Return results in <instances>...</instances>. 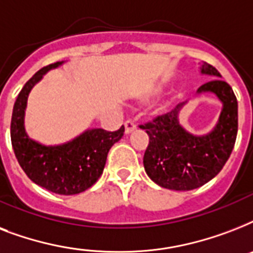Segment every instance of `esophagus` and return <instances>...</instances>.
I'll return each instance as SVG.
<instances>
[{
	"label": "esophagus",
	"instance_id": "obj_1",
	"mask_svg": "<svg viewBox=\"0 0 253 253\" xmlns=\"http://www.w3.org/2000/svg\"><path fill=\"white\" fill-rule=\"evenodd\" d=\"M135 130H136V125L132 121H126L125 122V131H126V134H131Z\"/></svg>",
	"mask_w": 253,
	"mask_h": 253
}]
</instances>
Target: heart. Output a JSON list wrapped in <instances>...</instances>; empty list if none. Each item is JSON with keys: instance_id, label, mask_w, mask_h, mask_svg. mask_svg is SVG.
Here are the masks:
<instances>
[{"instance_id": "heart-1", "label": "heart", "mask_w": 253, "mask_h": 253, "mask_svg": "<svg viewBox=\"0 0 253 253\" xmlns=\"http://www.w3.org/2000/svg\"><path fill=\"white\" fill-rule=\"evenodd\" d=\"M160 90H162V87H160V86L152 87L151 90H148V93L146 94V97H147V98H150V97H154V95L159 94V93H160Z\"/></svg>"}]
</instances>
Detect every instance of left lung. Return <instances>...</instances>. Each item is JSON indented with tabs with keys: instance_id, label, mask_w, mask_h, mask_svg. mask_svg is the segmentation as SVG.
<instances>
[{
	"instance_id": "8db88e82",
	"label": "left lung",
	"mask_w": 253,
	"mask_h": 253,
	"mask_svg": "<svg viewBox=\"0 0 253 253\" xmlns=\"http://www.w3.org/2000/svg\"><path fill=\"white\" fill-rule=\"evenodd\" d=\"M201 73L220 77L212 65H201ZM214 93L222 102L215 127L206 135H193L181 126L178 103L167 114L140 125L150 143L143 164L151 180L166 189L193 190L205 185L222 170L235 146L238 134V101L232 87L222 79H212L198 87L197 94Z\"/></svg>"
}]
</instances>
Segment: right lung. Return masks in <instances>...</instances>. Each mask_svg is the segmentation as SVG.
I'll use <instances>...</instances> for the list:
<instances>
[{"instance_id":"add662e5","label":"right lung","mask_w":253,"mask_h":253,"mask_svg":"<svg viewBox=\"0 0 253 253\" xmlns=\"http://www.w3.org/2000/svg\"><path fill=\"white\" fill-rule=\"evenodd\" d=\"M63 64L64 61H57L42 68L22 87L13 107L10 136L15 158L30 180L49 192L72 196L85 192L98 180L109 150L122 138L125 127L113 132L91 128L60 146H44L30 138L25 130L30 91L48 71Z\"/></svg>"}]
</instances>
